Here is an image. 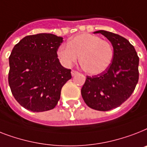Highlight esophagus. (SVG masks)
Masks as SVG:
<instances>
[{
  "label": "esophagus",
  "instance_id": "1",
  "mask_svg": "<svg viewBox=\"0 0 147 147\" xmlns=\"http://www.w3.org/2000/svg\"><path fill=\"white\" fill-rule=\"evenodd\" d=\"M71 76H76V75H78V72L77 71H75V70H72V71H71Z\"/></svg>",
  "mask_w": 147,
  "mask_h": 147
}]
</instances>
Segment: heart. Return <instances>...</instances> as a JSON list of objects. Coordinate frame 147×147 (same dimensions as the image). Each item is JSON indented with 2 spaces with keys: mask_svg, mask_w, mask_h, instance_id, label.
<instances>
[{
  "mask_svg": "<svg viewBox=\"0 0 147 147\" xmlns=\"http://www.w3.org/2000/svg\"><path fill=\"white\" fill-rule=\"evenodd\" d=\"M57 55L63 65L71 66L79 59L82 69L90 75H99L110 66L114 57L108 40L95 34L84 33L73 37L67 45H62Z\"/></svg>",
  "mask_w": 147,
  "mask_h": 147,
  "instance_id": "heart-1",
  "label": "heart"
}]
</instances>
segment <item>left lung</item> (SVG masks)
Listing matches in <instances>:
<instances>
[{
  "mask_svg": "<svg viewBox=\"0 0 147 147\" xmlns=\"http://www.w3.org/2000/svg\"><path fill=\"white\" fill-rule=\"evenodd\" d=\"M94 33H100L110 41L114 57L104 72L87 76L81 92L90 108L109 111L121 106L134 92L139 79V57L133 45L123 37L104 30Z\"/></svg>",
  "mask_w": 147,
  "mask_h": 147,
  "instance_id": "8db88e82",
  "label": "left lung"
}]
</instances>
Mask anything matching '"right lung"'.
I'll use <instances>...</instances> for the list:
<instances>
[{
  "label": "right lung",
  "mask_w": 147,
  "mask_h": 147,
  "mask_svg": "<svg viewBox=\"0 0 147 147\" xmlns=\"http://www.w3.org/2000/svg\"><path fill=\"white\" fill-rule=\"evenodd\" d=\"M63 38L53 34L25 37L9 57L8 82L14 98L32 112L51 110L60 98L61 89L71 79V69L57 58Z\"/></svg>",
  "instance_id": "right-lung-1"
}]
</instances>
